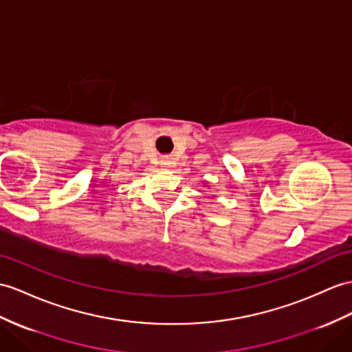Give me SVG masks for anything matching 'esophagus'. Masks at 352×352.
I'll use <instances>...</instances> for the list:
<instances>
[{
	"mask_svg": "<svg viewBox=\"0 0 352 352\" xmlns=\"http://www.w3.org/2000/svg\"><path fill=\"white\" fill-rule=\"evenodd\" d=\"M161 166L166 167V168L173 167V166H175V160L171 158V157H164V158L161 160Z\"/></svg>",
	"mask_w": 352,
	"mask_h": 352,
	"instance_id": "obj_1",
	"label": "esophagus"
}]
</instances>
